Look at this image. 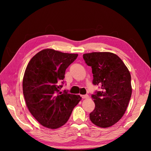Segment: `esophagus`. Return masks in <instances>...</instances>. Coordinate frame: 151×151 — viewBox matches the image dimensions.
<instances>
[{
    "mask_svg": "<svg viewBox=\"0 0 151 151\" xmlns=\"http://www.w3.org/2000/svg\"><path fill=\"white\" fill-rule=\"evenodd\" d=\"M82 99H88L89 98L88 95H82Z\"/></svg>",
    "mask_w": 151,
    "mask_h": 151,
    "instance_id": "esophagus-1",
    "label": "esophagus"
}]
</instances>
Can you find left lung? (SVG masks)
Returning <instances> with one entry per match:
<instances>
[{"instance_id": "1", "label": "left lung", "mask_w": 151, "mask_h": 151, "mask_svg": "<svg viewBox=\"0 0 151 151\" xmlns=\"http://www.w3.org/2000/svg\"><path fill=\"white\" fill-rule=\"evenodd\" d=\"M83 58L92 68L93 84L101 87V91L91 95L95 108L89 118L99 127H110L121 119L129 104L132 95L130 73L114 53H87Z\"/></svg>"}]
</instances>
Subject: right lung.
<instances>
[{"instance_id":"add662e5","label":"right lung","mask_w":151,"mask_h":151,"mask_svg":"<svg viewBox=\"0 0 151 151\" xmlns=\"http://www.w3.org/2000/svg\"><path fill=\"white\" fill-rule=\"evenodd\" d=\"M78 56L47 49L37 53L28 63L22 80V90L27 107L43 127L56 129L65 124L80 95L62 93L65 70Z\"/></svg>"}]
</instances>
